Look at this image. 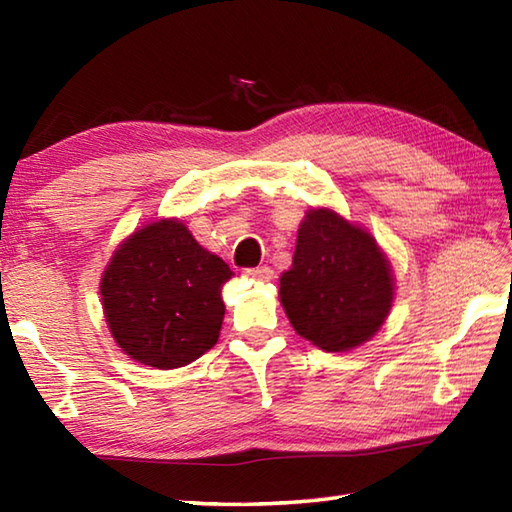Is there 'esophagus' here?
Returning a JSON list of instances; mask_svg holds the SVG:
<instances>
[{
    "mask_svg": "<svg viewBox=\"0 0 512 512\" xmlns=\"http://www.w3.org/2000/svg\"><path fill=\"white\" fill-rule=\"evenodd\" d=\"M246 275L250 277V279H255V281H270L275 277V273H273V268H268V266H257V268H248L246 270Z\"/></svg>",
    "mask_w": 512,
    "mask_h": 512,
    "instance_id": "obj_1",
    "label": "esophagus"
}]
</instances>
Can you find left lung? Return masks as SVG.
Here are the masks:
<instances>
[{"mask_svg": "<svg viewBox=\"0 0 512 512\" xmlns=\"http://www.w3.org/2000/svg\"><path fill=\"white\" fill-rule=\"evenodd\" d=\"M279 301L299 336L325 352H347L389 317L394 273L372 233L321 206L299 224Z\"/></svg>", "mask_w": 512, "mask_h": 512, "instance_id": "8db88e82", "label": "left lung"}]
</instances>
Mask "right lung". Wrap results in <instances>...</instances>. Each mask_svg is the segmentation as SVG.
<instances>
[{
  "label": "right lung",
  "mask_w": 512,
  "mask_h": 512,
  "mask_svg": "<svg viewBox=\"0 0 512 512\" xmlns=\"http://www.w3.org/2000/svg\"><path fill=\"white\" fill-rule=\"evenodd\" d=\"M233 277L176 217L149 222L123 239L101 277L107 328L134 361L176 369L220 339L222 286Z\"/></svg>",
  "instance_id": "add662e5"
}]
</instances>
